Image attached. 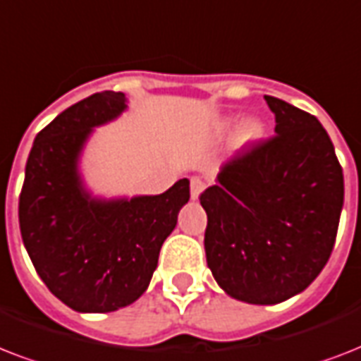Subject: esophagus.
<instances>
[{
    "instance_id": "obj_1",
    "label": "esophagus",
    "mask_w": 361,
    "mask_h": 361,
    "mask_svg": "<svg viewBox=\"0 0 361 361\" xmlns=\"http://www.w3.org/2000/svg\"><path fill=\"white\" fill-rule=\"evenodd\" d=\"M204 187H206V183H204L200 178H192L191 180V198L192 200H198V197L202 195Z\"/></svg>"
}]
</instances>
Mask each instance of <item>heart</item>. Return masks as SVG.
Segmentation results:
<instances>
[{
	"label": "heart",
	"mask_w": 361,
	"mask_h": 361,
	"mask_svg": "<svg viewBox=\"0 0 361 361\" xmlns=\"http://www.w3.org/2000/svg\"><path fill=\"white\" fill-rule=\"evenodd\" d=\"M236 127V118H223V120L217 123V133L219 135H226L228 130H232ZM264 133H266V125L262 120L258 118H249L241 123V127L238 129L236 142L240 146H251V144H257L258 140H262Z\"/></svg>",
	"instance_id": "obj_1"
}]
</instances>
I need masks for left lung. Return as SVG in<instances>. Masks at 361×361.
<instances>
[{
    "instance_id": "1",
    "label": "left lung",
    "mask_w": 361,
    "mask_h": 361,
    "mask_svg": "<svg viewBox=\"0 0 361 361\" xmlns=\"http://www.w3.org/2000/svg\"><path fill=\"white\" fill-rule=\"evenodd\" d=\"M275 136L226 164L200 195L204 249L234 300L274 305L307 288L328 262L345 183L330 136L314 116L266 95Z\"/></svg>"
}]
</instances>
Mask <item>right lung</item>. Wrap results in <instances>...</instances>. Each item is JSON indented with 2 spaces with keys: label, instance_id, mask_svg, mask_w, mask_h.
<instances>
[{
  "label": "right lung",
  "instance_id": "1",
  "mask_svg": "<svg viewBox=\"0 0 361 361\" xmlns=\"http://www.w3.org/2000/svg\"><path fill=\"white\" fill-rule=\"evenodd\" d=\"M127 109L121 92L93 93L35 136L18 202L22 241L48 290L78 313H110L146 292L163 241L189 200V180L163 195L99 198L82 180L93 129Z\"/></svg>",
  "mask_w": 361,
  "mask_h": 361
}]
</instances>
